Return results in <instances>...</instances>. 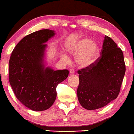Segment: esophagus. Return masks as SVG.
<instances>
[{"label": "esophagus", "instance_id": "obj_1", "mask_svg": "<svg viewBox=\"0 0 134 134\" xmlns=\"http://www.w3.org/2000/svg\"><path fill=\"white\" fill-rule=\"evenodd\" d=\"M70 73L71 74V75H73V74H75V70H74L73 69H71V70H70Z\"/></svg>", "mask_w": 134, "mask_h": 134}]
</instances>
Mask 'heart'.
Wrapping results in <instances>:
<instances>
[{
	"label": "heart",
	"instance_id": "heart-1",
	"mask_svg": "<svg viewBox=\"0 0 134 134\" xmlns=\"http://www.w3.org/2000/svg\"><path fill=\"white\" fill-rule=\"evenodd\" d=\"M69 53L72 56H77L76 63L82 68H87L94 62L98 54L99 47L89 38H82L75 42L68 49ZM62 60L68 62L70 58L64 53H62Z\"/></svg>",
	"mask_w": 134,
	"mask_h": 134
}]
</instances>
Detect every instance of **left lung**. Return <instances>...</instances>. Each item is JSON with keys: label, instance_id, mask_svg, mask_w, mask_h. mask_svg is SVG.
Instances as JSON below:
<instances>
[{"label": "left lung", "instance_id": "1", "mask_svg": "<svg viewBox=\"0 0 134 134\" xmlns=\"http://www.w3.org/2000/svg\"><path fill=\"white\" fill-rule=\"evenodd\" d=\"M100 54L91 65L77 71V98L87 110L101 108L115 99L125 75L122 51L107 36L104 37Z\"/></svg>", "mask_w": 134, "mask_h": 134}]
</instances>
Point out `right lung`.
Instances as JSON below:
<instances>
[{
	"label": "right lung",
	"instance_id": "1",
	"mask_svg": "<svg viewBox=\"0 0 134 134\" xmlns=\"http://www.w3.org/2000/svg\"><path fill=\"white\" fill-rule=\"evenodd\" d=\"M54 31L41 30L23 38L9 60V82L16 98L30 109H49L57 97L58 85L68 76V70L54 71L46 66L44 54Z\"/></svg>",
	"mask_w": 134,
	"mask_h": 134
}]
</instances>
